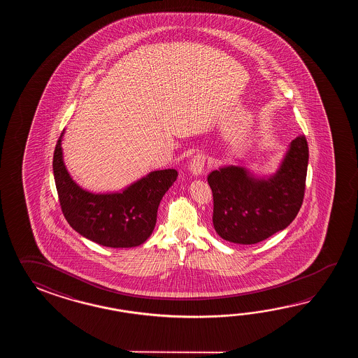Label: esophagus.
I'll return each mask as SVG.
<instances>
[{
	"label": "esophagus",
	"instance_id": "esophagus-1",
	"mask_svg": "<svg viewBox=\"0 0 358 358\" xmlns=\"http://www.w3.org/2000/svg\"><path fill=\"white\" fill-rule=\"evenodd\" d=\"M206 164V156L202 152H198L192 157L190 160L189 169L193 176H198L203 171Z\"/></svg>",
	"mask_w": 358,
	"mask_h": 358
}]
</instances>
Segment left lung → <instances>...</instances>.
Here are the masks:
<instances>
[{
    "label": "left lung",
    "instance_id": "obj_1",
    "mask_svg": "<svg viewBox=\"0 0 358 358\" xmlns=\"http://www.w3.org/2000/svg\"><path fill=\"white\" fill-rule=\"evenodd\" d=\"M307 165V139L298 136L276 174L267 179L233 165L213 170L207 182L213 190L216 233L228 242L255 244L287 228L303 202Z\"/></svg>",
    "mask_w": 358,
    "mask_h": 358
}]
</instances>
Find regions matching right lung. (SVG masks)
I'll return each mask as SVG.
<instances>
[{
	"instance_id": "add662e5",
	"label": "right lung",
	"mask_w": 358,
	"mask_h": 358,
	"mask_svg": "<svg viewBox=\"0 0 358 358\" xmlns=\"http://www.w3.org/2000/svg\"><path fill=\"white\" fill-rule=\"evenodd\" d=\"M54 152L55 184L61 210L70 227L94 243L129 248L152 234L164 194L176 182V169L152 171L120 193L94 194L82 189L65 168L61 139Z\"/></svg>"
}]
</instances>
